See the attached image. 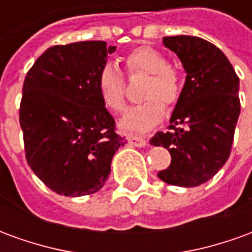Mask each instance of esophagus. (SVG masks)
Returning a JSON list of instances; mask_svg holds the SVG:
<instances>
[{"instance_id": "esophagus-1", "label": "esophagus", "mask_w": 252, "mask_h": 252, "mask_svg": "<svg viewBox=\"0 0 252 252\" xmlns=\"http://www.w3.org/2000/svg\"><path fill=\"white\" fill-rule=\"evenodd\" d=\"M128 139V143L131 146H135V147H146L147 146V140L142 136H136V135H128L126 136Z\"/></svg>"}]
</instances>
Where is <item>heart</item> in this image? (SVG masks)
<instances>
[{"label":"heart","instance_id":"heart-1","mask_svg":"<svg viewBox=\"0 0 252 252\" xmlns=\"http://www.w3.org/2000/svg\"><path fill=\"white\" fill-rule=\"evenodd\" d=\"M129 74H150L142 104L126 110L120 126L126 131L147 132L163 119L164 105L171 106L180 98L181 85L177 72L170 68L167 58L151 47H137L124 58ZM99 97L105 108L121 112L126 106V81L119 70L112 64L101 70L98 75Z\"/></svg>","mask_w":252,"mask_h":252}]
</instances>
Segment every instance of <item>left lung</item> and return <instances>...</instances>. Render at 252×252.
<instances>
[{"mask_svg":"<svg viewBox=\"0 0 252 252\" xmlns=\"http://www.w3.org/2000/svg\"><path fill=\"white\" fill-rule=\"evenodd\" d=\"M164 47L177 54L185 85L170 119V132H158L153 146L169 150L171 163L158 177L169 185L194 188L209 181L231 154L240 115L239 78L215 44L197 36H167Z\"/></svg>","mask_w":252,"mask_h":252,"instance_id":"8db88e82","label":"left lung"}]
</instances>
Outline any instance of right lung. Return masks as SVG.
<instances>
[{
    "label": "right lung",
    "mask_w": 252,
    "mask_h": 252,
    "mask_svg": "<svg viewBox=\"0 0 252 252\" xmlns=\"http://www.w3.org/2000/svg\"><path fill=\"white\" fill-rule=\"evenodd\" d=\"M116 47L105 41L54 46L27 72L20 104L25 158L52 191L93 194L126 144L99 97L98 75Z\"/></svg>",
    "instance_id": "obj_1"
}]
</instances>
